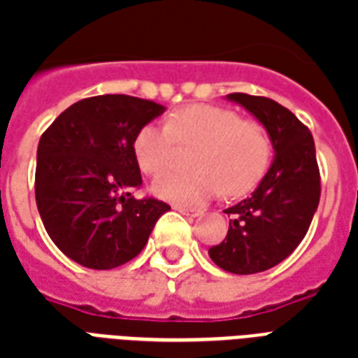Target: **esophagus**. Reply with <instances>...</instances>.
Instances as JSON below:
<instances>
[{
  "instance_id": "34e87169",
  "label": "esophagus",
  "mask_w": 358,
  "mask_h": 358,
  "mask_svg": "<svg viewBox=\"0 0 358 358\" xmlns=\"http://www.w3.org/2000/svg\"><path fill=\"white\" fill-rule=\"evenodd\" d=\"M174 210H178L180 213H184V215H189V217H196V215H201V210H191V208L185 206H174Z\"/></svg>"
}]
</instances>
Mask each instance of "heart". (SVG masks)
Instances as JSON below:
<instances>
[{
  "label": "heart",
  "instance_id": "b5f03b06",
  "mask_svg": "<svg viewBox=\"0 0 358 358\" xmlns=\"http://www.w3.org/2000/svg\"><path fill=\"white\" fill-rule=\"evenodd\" d=\"M178 145H199L191 159L196 173L163 174L154 182V193L185 206L202 204L221 189L229 196L249 193L271 162V139L260 122L206 103L176 109L167 124H145L134 137L135 159L156 176L173 165Z\"/></svg>",
  "mask_w": 358,
  "mask_h": 358
}]
</instances>
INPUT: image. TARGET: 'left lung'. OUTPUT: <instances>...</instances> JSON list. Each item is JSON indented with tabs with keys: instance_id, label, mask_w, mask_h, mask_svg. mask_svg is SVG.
<instances>
[{
	"instance_id": "8db88e82",
	"label": "left lung",
	"mask_w": 358,
	"mask_h": 358,
	"mask_svg": "<svg viewBox=\"0 0 358 358\" xmlns=\"http://www.w3.org/2000/svg\"><path fill=\"white\" fill-rule=\"evenodd\" d=\"M264 124L275 159L249 199L227 208V238L208 255L221 269L236 275L266 271L288 258L308 232L320 204L322 182L310 129L271 98L232 92Z\"/></svg>"
}]
</instances>
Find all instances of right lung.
Returning <instances> with one entry per match:
<instances>
[{"label": "right lung", "instance_id": "add662e5", "mask_svg": "<svg viewBox=\"0 0 358 358\" xmlns=\"http://www.w3.org/2000/svg\"><path fill=\"white\" fill-rule=\"evenodd\" d=\"M163 106L102 94L72 103L42 134L35 199L48 236L70 260L91 269L119 267L145 249L171 206L131 193L143 184L134 137Z\"/></svg>", "mask_w": 358, "mask_h": 358}]
</instances>
